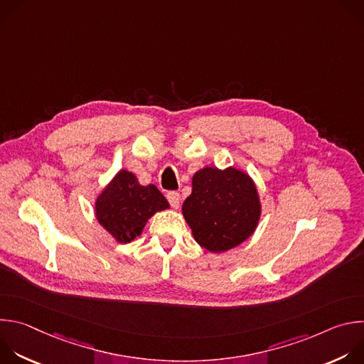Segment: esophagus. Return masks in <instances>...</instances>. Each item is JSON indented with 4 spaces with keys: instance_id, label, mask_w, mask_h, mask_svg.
<instances>
[{
    "instance_id": "1",
    "label": "esophagus",
    "mask_w": 364,
    "mask_h": 364,
    "mask_svg": "<svg viewBox=\"0 0 364 364\" xmlns=\"http://www.w3.org/2000/svg\"><path fill=\"white\" fill-rule=\"evenodd\" d=\"M167 200L171 204V207H174V209H178V205H180V194L177 191L167 193Z\"/></svg>"
}]
</instances>
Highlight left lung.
<instances>
[{"mask_svg": "<svg viewBox=\"0 0 364 364\" xmlns=\"http://www.w3.org/2000/svg\"><path fill=\"white\" fill-rule=\"evenodd\" d=\"M261 204L253 181L236 168L205 167L193 177L183 216L196 242L210 252L229 250L256 229Z\"/></svg>", "mask_w": 364, "mask_h": 364, "instance_id": "left-lung-1", "label": "left lung"}]
</instances>
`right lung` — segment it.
<instances>
[{"instance_id": "1", "label": "right lung", "mask_w": 364, "mask_h": 364, "mask_svg": "<svg viewBox=\"0 0 364 364\" xmlns=\"http://www.w3.org/2000/svg\"><path fill=\"white\" fill-rule=\"evenodd\" d=\"M168 201L154 184L141 186L136 177L121 170L96 200V218L118 242L141 235L146 220L168 209Z\"/></svg>"}]
</instances>
